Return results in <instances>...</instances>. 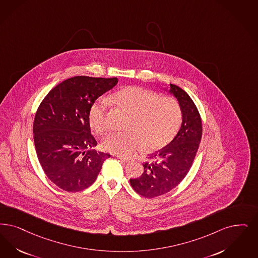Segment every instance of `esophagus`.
Returning <instances> with one entry per match:
<instances>
[{
    "label": "esophagus",
    "mask_w": 258,
    "mask_h": 258,
    "mask_svg": "<svg viewBox=\"0 0 258 258\" xmlns=\"http://www.w3.org/2000/svg\"><path fill=\"white\" fill-rule=\"evenodd\" d=\"M117 158H119L120 160H122V161H124V162H128L131 159L130 158H127V157H123V156H120V155H117Z\"/></svg>",
    "instance_id": "esophagus-1"
}]
</instances>
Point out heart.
Instances as JSON below:
<instances>
[{"instance_id":"heart-1","label":"heart","mask_w":258,"mask_h":258,"mask_svg":"<svg viewBox=\"0 0 258 258\" xmlns=\"http://www.w3.org/2000/svg\"><path fill=\"white\" fill-rule=\"evenodd\" d=\"M112 101L131 113L126 124L128 131L107 134L102 142L105 152L127 156L141 146L149 152L157 151L169 144L179 128L181 109L174 98L130 86L115 93ZM107 99L99 98L89 108V124L98 134H103L107 127Z\"/></svg>"}]
</instances>
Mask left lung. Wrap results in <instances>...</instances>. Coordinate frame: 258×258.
Listing matches in <instances>:
<instances>
[{
    "label": "left lung",
    "mask_w": 258,
    "mask_h": 258,
    "mask_svg": "<svg viewBox=\"0 0 258 258\" xmlns=\"http://www.w3.org/2000/svg\"><path fill=\"white\" fill-rule=\"evenodd\" d=\"M169 92L175 96L182 113V123L175 138L145 162L144 172L131 178L134 191L145 198L164 195L178 185L188 174L202 139V120L196 105L180 87L170 84Z\"/></svg>",
    "instance_id": "1"
}]
</instances>
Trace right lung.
I'll use <instances>...</instances> for the list:
<instances>
[{"label":"right lung","instance_id":"right-lung-1","mask_svg":"<svg viewBox=\"0 0 258 258\" xmlns=\"http://www.w3.org/2000/svg\"><path fill=\"white\" fill-rule=\"evenodd\" d=\"M117 78L78 76L53 87L33 122L36 155L48 178L62 190L79 192L93 184L109 154L97 152L88 120L89 108Z\"/></svg>","mask_w":258,"mask_h":258}]
</instances>
